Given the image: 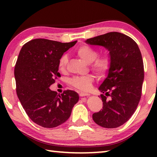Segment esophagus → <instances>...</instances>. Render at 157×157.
Returning a JSON list of instances; mask_svg holds the SVG:
<instances>
[{
    "label": "esophagus",
    "mask_w": 157,
    "mask_h": 157,
    "mask_svg": "<svg viewBox=\"0 0 157 157\" xmlns=\"http://www.w3.org/2000/svg\"><path fill=\"white\" fill-rule=\"evenodd\" d=\"M79 96L80 97H84V96H89V95H90L89 94H88V93H84V92H81L79 93Z\"/></svg>",
    "instance_id": "34e87169"
}]
</instances>
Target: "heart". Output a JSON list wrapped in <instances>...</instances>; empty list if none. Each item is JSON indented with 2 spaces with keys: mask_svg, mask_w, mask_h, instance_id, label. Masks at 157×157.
Here are the masks:
<instances>
[{
  "mask_svg": "<svg viewBox=\"0 0 157 157\" xmlns=\"http://www.w3.org/2000/svg\"><path fill=\"white\" fill-rule=\"evenodd\" d=\"M76 53L81 59L86 63H91V70L98 76H104L109 70L111 59L107 55L98 57L96 50L87 45H82L76 50ZM68 63V57L63 55L60 57L58 62V67L60 71H64ZM94 78L92 75L75 76L68 79V84L82 91H86L91 88Z\"/></svg>",
  "mask_w": 157,
  "mask_h": 157,
  "instance_id": "1",
  "label": "heart"
}]
</instances>
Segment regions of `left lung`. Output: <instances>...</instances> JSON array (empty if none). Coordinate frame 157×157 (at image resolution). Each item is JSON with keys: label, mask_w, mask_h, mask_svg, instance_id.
Returning <instances> with one entry per match:
<instances>
[{"label": "left lung", "mask_w": 157, "mask_h": 157, "mask_svg": "<svg viewBox=\"0 0 157 157\" xmlns=\"http://www.w3.org/2000/svg\"><path fill=\"white\" fill-rule=\"evenodd\" d=\"M85 42L105 48L111 59L107 77L98 88L102 109L93 114V119L105 128L120 127L134 114L141 97L144 67L139 48L131 37L117 32Z\"/></svg>", "instance_id": "obj_1"}]
</instances>
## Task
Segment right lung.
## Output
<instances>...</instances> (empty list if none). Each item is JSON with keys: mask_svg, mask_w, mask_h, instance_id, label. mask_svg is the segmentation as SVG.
Masks as SVG:
<instances>
[{"mask_svg": "<svg viewBox=\"0 0 157 157\" xmlns=\"http://www.w3.org/2000/svg\"><path fill=\"white\" fill-rule=\"evenodd\" d=\"M76 43L35 39L20 50L14 68L17 94L29 118L41 127L53 128L65 123L78 102L75 91L66 90L57 94L49 89L55 79L61 77L60 57Z\"/></svg>", "mask_w": 157, "mask_h": 157, "instance_id": "add662e5", "label": "right lung"}]
</instances>
